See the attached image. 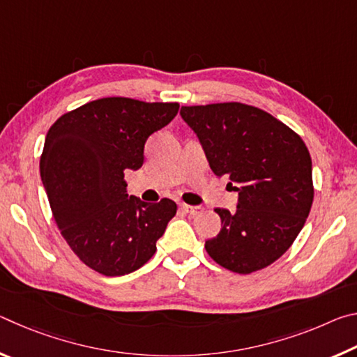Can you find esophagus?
Masks as SVG:
<instances>
[{"label":"esophagus","instance_id":"34e87169","mask_svg":"<svg viewBox=\"0 0 357 357\" xmlns=\"http://www.w3.org/2000/svg\"><path fill=\"white\" fill-rule=\"evenodd\" d=\"M181 209H183L185 214H190V215H197L203 213L202 206H190V204H181Z\"/></svg>","mask_w":357,"mask_h":357}]
</instances>
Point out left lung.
<instances>
[{"label":"left lung","mask_w":357,"mask_h":357,"mask_svg":"<svg viewBox=\"0 0 357 357\" xmlns=\"http://www.w3.org/2000/svg\"><path fill=\"white\" fill-rule=\"evenodd\" d=\"M211 170L238 192L234 213L204 249L222 268L250 274L273 264L304 227L313 203L312 159L302 138L268 112L241 102L181 108Z\"/></svg>","instance_id":"obj_1"}]
</instances>
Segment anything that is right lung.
<instances>
[{
	"label": "right lung",
	"mask_w": 357,
	"mask_h": 357,
	"mask_svg": "<svg viewBox=\"0 0 357 357\" xmlns=\"http://www.w3.org/2000/svg\"><path fill=\"white\" fill-rule=\"evenodd\" d=\"M176 102L104 98L64 113L40 155L53 219L72 252L96 273H134L155 253L176 203L128 195L124 173L143 165L148 137L176 116Z\"/></svg>",
	"instance_id": "add662e5"
}]
</instances>
